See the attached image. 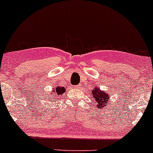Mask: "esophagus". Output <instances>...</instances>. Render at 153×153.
Here are the masks:
<instances>
[{"label":"esophagus","mask_w":153,"mask_h":153,"mask_svg":"<svg viewBox=\"0 0 153 153\" xmlns=\"http://www.w3.org/2000/svg\"><path fill=\"white\" fill-rule=\"evenodd\" d=\"M80 85H76V88H80Z\"/></svg>","instance_id":"1"}]
</instances>
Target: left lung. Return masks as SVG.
Here are the masks:
<instances>
[{
  "label": "left lung",
  "instance_id": "obj_1",
  "mask_svg": "<svg viewBox=\"0 0 153 153\" xmlns=\"http://www.w3.org/2000/svg\"><path fill=\"white\" fill-rule=\"evenodd\" d=\"M92 98L94 99V101H96L97 103V108L99 109H102V108H105V106H108L109 100L111 97L108 96L107 93L105 91H101L99 88H95L94 91H92Z\"/></svg>",
  "mask_w": 153,
  "mask_h": 153
}]
</instances>
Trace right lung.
<instances>
[{"instance_id": "add662e5", "label": "right lung", "mask_w": 153, "mask_h": 153, "mask_svg": "<svg viewBox=\"0 0 153 153\" xmlns=\"http://www.w3.org/2000/svg\"><path fill=\"white\" fill-rule=\"evenodd\" d=\"M65 91V88L64 87H59V86H56V87H55L53 88V94H52L53 96H54V99H53V97H51V96H48V97H50L51 98V102H52V100H55V99H57L58 97H59V96L62 95V94H63L64 92Z\"/></svg>"}]
</instances>
